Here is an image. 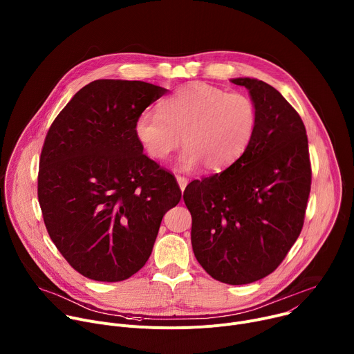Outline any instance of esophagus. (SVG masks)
<instances>
[{
  "instance_id": "obj_1",
  "label": "esophagus",
  "mask_w": 354,
  "mask_h": 354,
  "mask_svg": "<svg viewBox=\"0 0 354 354\" xmlns=\"http://www.w3.org/2000/svg\"><path fill=\"white\" fill-rule=\"evenodd\" d=\"M176 180H178V185H179L180 190L183 192V190H185V187H186V186H187V183H189V179H187V178H185V176L178 175V176H176Z\"/></svg>"
}]
</instances>
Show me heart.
<instances>
[{
  "label": "heart",
  "instance_id": "b5f03b06",
  "mask_svg": "<svg viewBox=\"0 0 354 354\" xmlns=\"http://www.w3.org/2000/svg\"><path fill=\"white\" fill-rule=\"evenodd\" d=\"M257 126L258 111L249 96L196 81L165 97L160 113H141L134 136L148 157L157 161L167 160L183 140L182 168L201 162L206 171L218 172L245 153Z\"/></svg>",
  "mask_w": 354,
  "mask_h": 354
}]
</instances>
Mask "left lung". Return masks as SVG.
Wrapping results in <instances>:
<instances>
[{"label": "left lung", "mask_w": 354, "mask_h": 354, "mask_svg": "<svg viewBox=\"0 0 354 354\" xmlns=\"http://www.w3.org/2000/svg\"><path fill=\"white\" fill-rule=\"evenodd\" d=\"M258 111L245 153L225 171L190 182L192 248L213 279L238 286L274 272L297 241L311 190L306 126L272 85L234 78Z\"/></svg>", "instance_id": "8db88e82"}]
</instances>
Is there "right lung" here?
Returning <instances> with one entry per match:
<instances>
[{
	"mask_svg": "<svg viewBox=\"0 0 354 354\" xmlns=\"http://www.w3.org/2000/svg\"><path fill=\"white\" fill-rule=\"evenodd\" d=\"M168 89L142 81L96 80L50 126L37 197L64 259L96 281H122L148 261L165 213L182 192L142 154L136 119Z\"/></svg>",
	"mask_w": 354,
	"mask_h": 354,
	"instance_id": "right-lung-1",
	"label": "right lung"
}]
</instances>
